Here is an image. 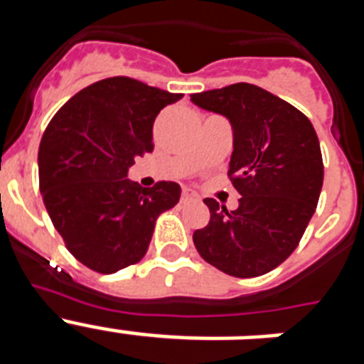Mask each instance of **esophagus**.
<instances>
[{"mask_svg": "<svg viewBox=\"0 0 364 364\" xmlns=\"http://www.w3.org/2000/svg\"><path fill=\"white\" fill-rule=\"evenodd\" d=\"M198 195L193 189L189 188H184L182 189V202H188V200H197Z\"/></svg>", "mask_w": 364, "mask_h": 364, "instance_id": "34e87169", "label": "esophagus"}]
</instances>
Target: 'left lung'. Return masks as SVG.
<instances>
[{
  "label": "left lung",
  "mask_w": 364,
  "mask_h": 364,
  "mask_svg": "<svg viewBox=\"0 0 364 364\" xmlns=\"http://www.w3.org/2000/svg\"><path fill=\"white\" fill-rule=\"evenodd\" d=\"M191 102L230 120L231 184L239 208L205 198L210 224L193 233L205 262L233 277H259L299 246L323 188V154L314 125L294 105L252 85L191 95Z\"/></svg>",
  "instance_id": "obj_1"
}]
</instances>
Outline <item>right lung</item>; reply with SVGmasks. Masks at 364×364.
Listing matches in <instances>:
<instances>
[{"mask_svg":"<svg viewBox=\"0 0 364 364\" xmlns=\"http://www.w3.org/2000/svg\"><path fill=\"white\" fill-rule=\"evenodd\" d=\"M182 95L114 76L85 87L45 129L38 153L40 191L67 250L98 273L146 255L154 222L180 200L176 182L142 188L127 178L153 151V124Z\"/></svg>","mask_w":364,"mask_h":364,"instance_id":"1","label":"right lung"}]
</instances>
